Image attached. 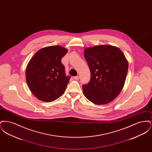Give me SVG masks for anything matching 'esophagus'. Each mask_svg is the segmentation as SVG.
<instances>
[{
  "label": "esophagus",
  "mask_w": 152,
  "mask_h": 152,
  "mask_svg": "<svg viewBox=\"0 0 152 152\" xmlns=\"http://www.w3.org/2000/svg\"><path fill=\"white\" fill-rule=\"evenodd\" d=\"M74 79L75 80H79V76H74L73 77Z\"/></svg>",
  "instance_id": "obj_1"
}]
</instances>
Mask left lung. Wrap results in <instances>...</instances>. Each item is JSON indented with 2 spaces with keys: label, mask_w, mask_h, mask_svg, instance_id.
Returning a JSON list of instances; mask_svg holds the SVG:
<instances>
[{
  "label": "left lung",
  "mask_w": 152,
  "mask_h": 152,
  "mask_svg": "<svg viewBox=\"0 0 152 152\" xmlns=\"http://www.w3.org/2000/svg\"><path fill=\"white\" fill-rule=\"evenodd\" d=\"M84 57L91 71V80L83 86L84 96L96 105L114 100L124 86L128 62L123 52L111 45L85 48Z\"/></svg>",
  "instance_id": "obj_1"
}]
</instances>
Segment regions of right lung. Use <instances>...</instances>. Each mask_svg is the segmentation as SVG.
<instances>
[{
    "label": "right lung",
    "instance_id": "add662e5",
    "mask_svg": "<svg viewBox=\"0 0 152 152\" xmlns=\"http://www.w3.org/2000/svg\"><path fill=\"white\" fill-rule=\"evenodd\" d=\"M68 50L60 45L46 47L29 60L26 71L27 85L36 97L45 102L58 99L64 94L70 76H66L61 59Z\"/></svg>",
    "mask_w": 152,
    "mask_h": 152
}]
</instances>
